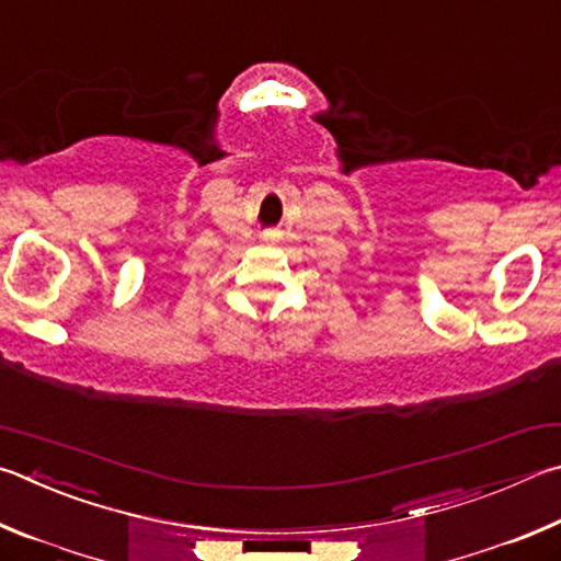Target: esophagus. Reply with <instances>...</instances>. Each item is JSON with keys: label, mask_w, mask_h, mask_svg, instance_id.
Segmentation results:
<instances>
[{"label": "esophagus", "mask_w": 561, "mask_h": 561, "mask_svg": "<svg viewBox=\"0 0 561 561\" xmlns=\"http://www.w3.org/2000/svg\"><path fill=\"white\" fill-rule=\"evenodd\" d=\"M265 239H273V236H265Z\"/></svg>", "instance_id": "obj_1"}]
</instances>
